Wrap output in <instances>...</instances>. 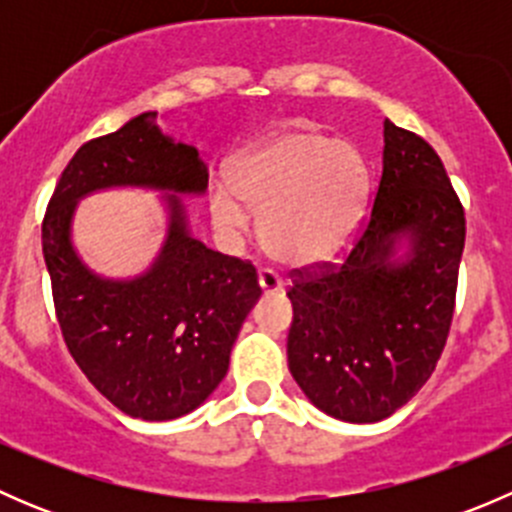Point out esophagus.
<instances>
[{
    "mask_svg": "<svg viewBox=\"0 0 512 512\" xmlns=\"http://www.w3.org/2000/svg\"><path fill=\"white\" fill-rule=\"evenodd\" d=\"M257 282H260L262 292L265 294H277V292H282V287H285L282 277L277 275L275 270H267V267H262V270L257 272Z\"/></svg>",
    "mask_w": 512,
    "mask_h": 512,
    "instance_id": "34e87169",
    "label": "esophagus"
}]
</instances>
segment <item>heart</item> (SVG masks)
<instances>
[{"mask_svg": "<svg viewBox=\"0 0 512 512\" xmlns=\"http://www.w3.org/2000/svg\"><path fill=\"white\" fill-rule=\"evenodd\" d=\"M369 193V170L352 143L317 131H287L230 163V180L210 185V218L225 240L260 215L265 245L287 265L337 255L352 237Z\"/></svg>", "mask_w": 512, "mask_h": 512, "instance_id": "1", "label": "heart"}]
</instances>
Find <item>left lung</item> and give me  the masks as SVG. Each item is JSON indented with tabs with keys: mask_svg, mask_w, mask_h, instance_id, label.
I'll list each match as a JSON object with an SVG mask.
<instances>
[{
	"mask_svg": "<svg viewBox=\"0 0 512 512\" xmlns=\"http://www.w3.org/2000/svg\"><path fill=\"white\" fill-rule=\"evenodd\" d=\"M410 240L406 261H391ZM466 213L438 153L384 121L374 205L337 262L292 270L287 361L324 414L374 423L418 394L446 347Z\"/></svg>",
	"mask_w": 512,
	"mask_h": 512,
	"instance_id": "obj_1",
	"label": "left lung"
}]
</instances>
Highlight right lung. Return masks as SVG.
Instances as JSON below:
<instances>
[{"instance_id": "1", "label": "right lung", "mask_w": 512, "mask_h": 512, "mask_svg": "<svg viewBox=\"0 0 512 512\" xmlns=\"http://www.w3.org/2000/svg\"><path fill=\"white\" fill-rule=\"evenodd\" d=\"M156 111L86 141L56 183L41 223L56 319L69 354L116 409L170 421L198 409L225 379L247 312L262 294L252 262L195 240L183 205L168 195L170 225L143 277L101 280L76 257V200L113 185L203 193L208 168L198 151L163 136Z\"/></svg>"}]
</instances>
